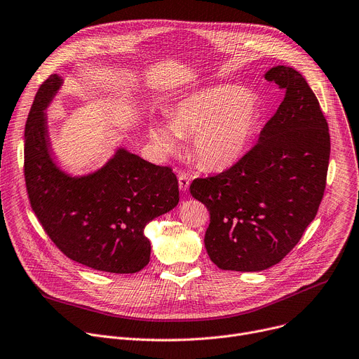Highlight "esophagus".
Here are the masks:
<instances>
[{"instance_id": "1", "label": "esophagus", "mask_w": 359, "mask_h": 359, "mask_svg": "<svg viewBox=\"0 0 359 359\" xmlns=\"http://www.w3.org/2000/svg\"><path fill=\"white\" fill-rule=\"evenodd\" d=\"M178 185H180V189L181 191H187L189 188V178L187 174H180L178 175Z\"/></svg>"}]
</instances>
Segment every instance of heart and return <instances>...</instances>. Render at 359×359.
<instances>
[{
    "label": "heart",
    "mask_w": 359,
    "mask_h": 359,
    "mask_svg": "<svg viewBox=\"0 0 359 359\" xmlns=\"http://www.w3.org/2000/svg\"><path fill=\"white\" fill-rule=\"evenodd\" d=\"M168 122L156 121L151 128L159 151L174 152L178 136H192L194 159L205 170L222 171L236 165L249 149L260 122V103L245 88L210 86L182 97Z\"/></svg>",
    "instance_id": "b5f03b06"
}]
</instances>
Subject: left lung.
Instances as JSON below:
<instances>
[{
    "mask_svg": "<svg viewBox=\"0 0 359 359\" xmlns=\"http://www.w3.org/2000/svg\"><path fill=\"white\" fill-rule=\"evenodd\" d=\"M264 77L285 89V99L255 148L189 187L210 211L204 244L223 270L278 264L313 222L326 185L330 137L315 93L292 67L274 66Z\"/></svg>",
    "mask_w": 359,
    "mask_h": 359,
    "instance_id": "1",
    "label": "left lung"
}]
</instances>
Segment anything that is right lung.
<instances>
[{
	"mask_svg": "<svg viewBox=\"0 0 359 359\" xmlns=\"http://www.w3.org/2000/svg\"><path fill=\"white\" fill-rule=\"evenodd\" d=\"M63 86L51 74L40 86L24 132V175L33 211L69 259L107 273H136L151 257L144 230L180 201L178 181L121 147L102 168L72 175L51 149L46 110Z\"/></svg>",
	"mask_w": 359,
	"mask_h": 359,
	"instance_id": "add662e5",
	"label": "right lung"
}]
</instances>
